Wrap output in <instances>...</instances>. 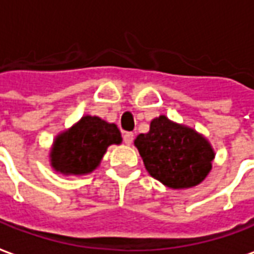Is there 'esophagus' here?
<instances>
[{
    "instance_id": "obj_1",
    "label": "esophagus",
    "mask_w": 254,
    "mask_h": 254,
    "mask_svg": "<svg viewBox=\"0 0 254 254\" xmlns=\"http://www.w3.org/2000/svg\"><path fill=\"white\" fill-rule=\"evenodd\" d=\"M134 139V134L132 132H124L123 134V141L126 145H130Z\"/></svg>"
}]
</instances>
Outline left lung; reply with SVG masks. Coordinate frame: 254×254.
Wrapping results in <instances>:
<instances>
[{"instance_id":"1","label":"left lung","mask_w":254,"mask_h":254,"mask_svg":"<svg viewBox=\"0 0 254 254\" xmlns=\"http://www.w3.org/2000/svg\"><path fill=\"white\" fill-rule=\"evenodd\" d=\"M134 144L150 176L173 190L192 188L211 170L214 152L209 141L166 116L153 119L149 132L139 134Z\"/></svg>"}]
</instances>
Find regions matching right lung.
I'll return each mask as SVG.
<instances>
[{"label":"right lung","mask_w":254,"mask_h":254,"mask_svg":"<svg viewBox=\"0 0 254 254\" xmlns=\"http://www.w3.org/2000/svg\"><path fill=\"white\" fill-rule=\"evenodd\" d=\"M116 124L97 116H84L71 128L59 134L51 150V164L62 174H88L97 169L108 146L120 144Z\"/></svg>","instance_id":"obj_1"}]
</instances>
